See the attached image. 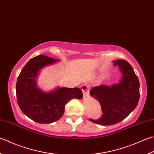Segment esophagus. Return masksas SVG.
Instances as JSON below:
<instances>
[{"label":"esophagus","mask_w":154,"mask_h":154,"mask_svg":"<svg viewBox=\"0 0 154 154\" xmlns=\"http://www.w3.org/2000/svg\"><path fill=\"white\" fill-rule=\"evenodd\" d=\"M81 89H82V91H83V97H88L89 96V85L84 84L83 85L82 87H81Z\"/></svg>","instance_id":"1"}]
</instances>
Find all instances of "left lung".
<instances>
[{
  "instance_id": "8db88e82",
  "label": "left lung",
  "mask_w": 154,
  "mask_h": 154,
  "mask_svg": "<svg viewBox=\"0 0 154 154\" xmlns=\"http://www.w3.org/2000/svg\"><path fill=\"white\" fill-rule=\"evenodd\" d=\"M114 66H119L123 77L118 84L110 87L100 85L91 89L90 95L98 100L102 108V116L89 121L101 125L119 123L129 115L139 102V82L134 70L125 60H116Z\"/></svg>"
}]
</instances>
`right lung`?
<instances>
[{"mask_svg":"<svg viewBox=\"0 0 154 154\" xmlns=\"http://www.w3.org/2000/svg\"><path fill=\"white\" fill-rule=\"evenodd\" d=\"M57 61L44 55L33 57L24 66L17 80L16 94L19 108L27 116L38 123L58 121L63 116L65 106L70 100L83 97L82 91L77 88H58L50 93H44L37 88L35 79L39 71Z\"/></svg>","mask_w":154,"mask_h":154,"instance_id":"obj_1","label":"right lung"}]
</instances>
